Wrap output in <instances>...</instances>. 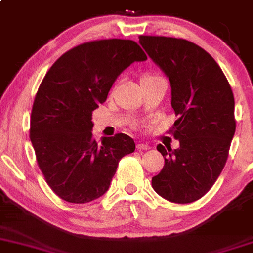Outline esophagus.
<instances>
[{
	"label": "esophagus",
	"instance_id": "esophagus-1",
	"mask_svg": "<svg viewBox=\"0 0 253 253\" xmlns=\"http://www.w3.org/2000/svg\"><path fill=\"white\" fill-rule=\"evenodd\" d=\"M136 147L139 148V150H150L151 146L148 144H144V142H139V144L136 145Z\"/></svg>",
	"mask_w": 253,
	"mask_h": 253
}]
</instances>
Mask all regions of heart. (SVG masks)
<instances>
[{
	"label": "heart",
	"mask_w": 253,
	"mask_h": 253,
	"mask_svg": "<svg viewBox=\"0 0 253 253\" xmlns=\"http://www.w3.org/2000/svg\"><path fill=\"white\" fill-rule=\"evenodd\" d=\"M158 77V75H155V74H144L141 77V82H145V80H148V79H152V78H156Z\"/></svg>",
	"instance_id": "b5f03b06"
}]
</instances>
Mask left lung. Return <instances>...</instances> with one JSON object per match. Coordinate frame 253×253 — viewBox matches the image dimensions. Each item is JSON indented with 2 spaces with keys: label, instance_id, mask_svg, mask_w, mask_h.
Listing matches in <instances>:
<instances>
[{
  "label": "left lung",
  "instance_id": "obj_1",
  "mask_svg": "<svg viewBox=\"0 0 253 253\" xmlns=\"http://www.w3.org/2000/svg\"><path fill=\"white\" fill-rule=\"evenodd\" d=\"M139 40L169 78L171 107L179 117L171 134L180 147L157 145L165 166L152 187L168 201L190 204L207 194L228 160L236 129L233 91L217 62L196 43L169 36Z\"/></svg>",
  "mask_w": 253,
  "mask_h": 253
}]
</instances>
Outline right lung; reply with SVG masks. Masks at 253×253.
I'll return each mask as SVG.
<instances>
[{
  "label": "right lung",
  "instance_id": "right-lung-1",
  "mask_svg": "<svg viewBox=\"0 0 253 253\" xmlns=\"http://www.w3.org/2000/svg\"><path fill=\"white\" fill-rule=\"evenodd\" d=\"M145 59L135 41L106 39L75 46L46 73L31 109L30 140L46 183L64 201L102 196L119 161L134 152V140L122 132L96 141L91 119L117 77Z\"/></svg>",
  "mask_w": 253,
  "mask_h": 253
}]
</instances>
